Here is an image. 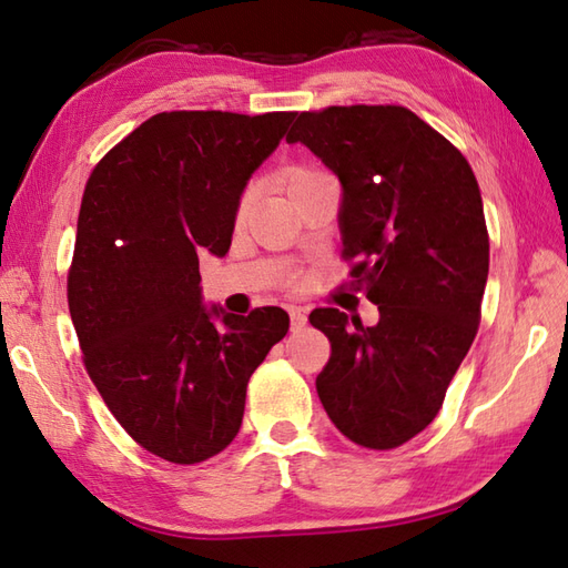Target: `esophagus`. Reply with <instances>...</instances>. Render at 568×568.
I'll return each instance as SVG.
<instances>
[{
    "instance_id": "1",
    "label": "esophagus",
    "mask_w": 568,
    "mask_h": 568,
    "mask_svg": "<svg viewBox=\"0 0 568 568\" xmlns=\"http://www.w3.org/2000/svg\"><path fill=\"white\" fill-rule=\"evenodd\" d=\"M305 324H307V312L303 307H291V327H293V332L305 329Z\"/></svg>"
}]
</instances>
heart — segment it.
<instances>
[{
    "mask_svg": "<svg viewBox=\"0 0 568 568\" xmlns=\"http://www.w3.org/2000/svg\"><path fill=\"white\" fill-rule=\"evenodd\" d=\"M317 175H324L322 171H317V168H293L291 173H287V187H295L297 183H305V180H312ZM251 202H253V190L246 187L244 192L239 195V202H236V220H246V214L251 210Z\"/></svg>",
    "mask_w": 568,
    "mask_h": 568,
    "instance_id": "b5f03b06",
    "label": "heart"
}]
</instances>
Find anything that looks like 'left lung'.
<instances>
[{
    "mask_svg": "<svg viewBox=\"0 0 568 568\" xmlns=\"http://www.w3.org/2000/svg\"><path fill=\"white\" fill-rule=\"evenodd\" d=\"M297 141L339 178L344 258L381 312L376 327L312 312L332 344L317 395L344 437L393 449L437 417L478 332L488 229L476 175L405 106L303 112L287 134Z\"/></svg>",
    "mask_w": 568,
    "mask_h": 568,
    "instance_id": "8db88e82",
    "label": "left lung"
}]
</instances>
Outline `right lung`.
<instances>
[{"label": "right lung", "instance_id": "add662e5", "mask_svg": "<svg viewBox=\"0 0 568 568\" xmlns=\"http://www.w3.org/2000/svg\"><path fill=\"white\" fill-rule=\"evenodd\" d=\"M293 112H163L119 141L84 185L68 273L82 361L119 425L173 464L232 444L246 385L291 327L202 303L200 256L232 246L236 202Z\"/></svg>", "mask_w": 568, "mask_h": 568}]
</instances>
